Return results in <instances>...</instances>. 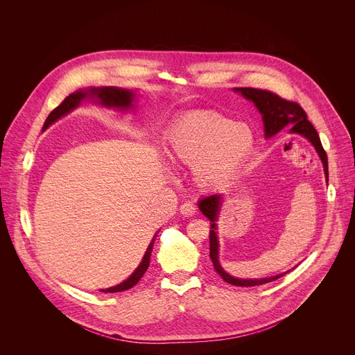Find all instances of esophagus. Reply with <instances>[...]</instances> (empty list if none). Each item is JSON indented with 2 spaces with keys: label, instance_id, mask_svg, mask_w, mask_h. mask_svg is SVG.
I'll return each instance as SVG.
<instances>
[{
  "label": "esophagus",
  "instance_id": "esophagus-1",
  "mask_svg": "<svg viewBox=\"0 0 355 355\" xmlns=\"http://www.w3.org/2000/svg\"><path fill=\"white\" fill-rule=\"evenodd\" d=\"M180 211H181V214L184 215V216H192V215H195V212H196V207L192 204V202H184V204L180 207Z\"/></svg>",
  "mask_w": 355,
  "mask_h": 355
}]
</instances>
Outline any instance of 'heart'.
<instances>
[{
	"label": "heart",
	"instance_id": "obj_1",
	"mask_svg": "<svg viewBox=\"0 0 355 355\" xmlns=\"http://www.w3.org/2000/svg\"><path fill=\"white\" fill-rule=\"evenodd\" d=\"M254 136L244 123L215 111L189 112L175 121L166 151L175 164L192 167L195 184L215 189L230 182L250 156Z\"/></svg>",
	"mask_w": 355,
	"mask_h": 355
}]
</instances>
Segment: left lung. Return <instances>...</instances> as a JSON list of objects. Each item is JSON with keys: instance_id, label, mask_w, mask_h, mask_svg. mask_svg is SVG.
<instances>
[{"instance_id": "1", "label": "left lung", "mask_w": 355, "mask_h": 355, "mask_svg": "<svg viewBox=\"0 0 355 355\" xmlns=\"http://www.w3.org/2000/svg\"><path fill=\"white\" fill-rule=\"evenodd\" d=\"M234 92H240L245 99L251 101L252 104L256 105L259 112L263 116V123H264V135L266 137H272L282 129H291V133H297L302 135L303 137H306L313 147L316 148L318 155L323 163L324 168V175H326V182H329V164H327V155L322 146L320 137L313 128V125L308 121L306 112L303 111V108L292 103V101H286L281 98L279 95L267 91V89H259V88H233ZM222 193H215L209 195L204 199H200L198 202L199 211L204 214L209 220H211V230H209V256L214 263L215 271L226 281L227 284L236 285V286H256V285H263L267 282H272L286 272L268 277V278H260V279H243V278H234L229 275L220 266L219 263V240H218V215H219V208L222 205Z\"/></svg>"}]
</instances>
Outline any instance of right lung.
Masks as SVG:
<instances>
[{
	"mask_svg": "<svg viewBox=\"0 0 355 355\" xmlns=\"http://www.w3.org/2000/svg\"><path fill=\"white\" fill-rule=\"evenodd\" d=\"M136 98L135 91L132 89H126V88H119V87H88V88H83L78 89L73 94H70L63 103L55 108L52 112L49 114L44 125H43V130L47 129L50 125L55 123L58 119H60L62 116L70 114L73 110H76L83 101H91V103L99 104L105 108H115L119 111H129L133 108V101ZM159 233V232H157ZM157 233L155 234V237L151 239L144 256L141 259V263L139 264V267L133 271V274L125 279L123 282L107 288V289H101V292H105V293H114V292H122L126 289L133 288L140 278L144 275L146 270L148 268L150 264V256H151V250H153V244L155 240L157 237Z\"/></svg>",
	"mask_w": 355,
	"mask_h": 355,
	"instance_id": "right-lung-1",
	"label": "right lung"
}]
</instances>
